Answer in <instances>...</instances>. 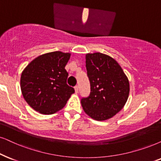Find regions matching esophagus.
Segmentation results:
<instances>
[{"label": "esophagus", "mask_w": 161, "mask_h": 161, "mask_svg": "<svg viewBox=\"0 0 161 161\" xmlns=\"http://www.w3.org/2000/svg\"><path fill=\"white\" fill-rule=\"evenodd\" d=\"M74 89H75V91H76V93H78L79 92V86H78V85L75 86L74 87Z\"/></svg>", "instance_id": "1"}]
</instances>
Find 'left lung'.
<instances>
[{
  "instance_id": "obj_1",
  "label": "left lung",
  "mask_w": 161,
  "mask_h": 161,
  "mask_svg": "<svg viewBox=\"0 0 161 161\" xmlns=\"http://www.w3.org/2000/svg\"><path fill=\"white\" fill-rule=\"evenodd\" d=\"M86 69L91 93L81 99L83 110L95 120L113 117L125 105L129 82L117 61L101 53L86 54Z\"/></svg>"
}]
</instances>
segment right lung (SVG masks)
<instances>
[{
  "mask_svg": "<svg viewBox=\"0 0 161 161\" xmlns=\"http://www.w3.org/2000/svg\"><path fill=\"white\" fill-rule=\"evenodd\" d=\"M70 53L55 51L38 56L26 67L21 76L24 99L35 111L52 114L66 105L74 87L67 84L65 70Z\"/></svg>",
  "mask_w": 161,
  "mask_h": 161,
  "instance_id": "1",
  "label": "right lung"
}]
</instances>
